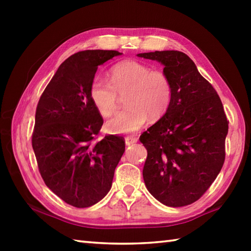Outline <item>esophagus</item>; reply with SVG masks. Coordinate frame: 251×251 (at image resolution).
I'll list each match as a JSON object with an SVG mask.
<instances>
[{
    "mask_svg": "<svg viewBox=\"0 0 251 251\" xmlns=\"http://www.w3.org/2000/svg\"><path fill=\"white\" fill-rule=\"evenodd\" d=\"M136 142H137V138L133 137V136H127L126 139H125L126 145H131V144H135Z\"/></svg>",
    "mask_w": 251,
    "mask_h": 251,
    "instance_id": "1",
    "label": "esophagus"
}]
</instances>
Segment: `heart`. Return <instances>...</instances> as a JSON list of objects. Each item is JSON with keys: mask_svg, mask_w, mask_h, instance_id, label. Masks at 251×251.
I'll return each mask as SVG.
<instances>
[{"mask_svg": "<svg viewBox=\"0 0 251 251\" xmlns=\"http://www.w3.org/2000/svg\"><path fill=\"white\" fill-rule=\"evenodd\" d=\"M125 96L127 107L106 123L113 134H133L150 120H159L171 107L174 86L163 71L152 70L145 63L124 61L109 71V82L100 77L93 79L90 97L103 117L112 116L118 107V96Z\"/></svg>", "mask_w": 251, "mask_h": 251, "instance_id": "obj_1", "label": "heart"}]
</instances>
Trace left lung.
<instances>
[{
	"instance_id": "8db88e82",
	"label": "left lung",
	"mask_w": 251,
	"mask_h": 251,
	"mask_svg": "<svg viewBox=\"0 0 251 251\" xmlns=\"http://www.w3.org/2000/svg\"><path fill=\"white\" fill-rule=\"evenodd\" d=\"M138 56L160 62L174 86L168 112L139 137L147 150L144 181L164 205H190L222 171L229 121L217 92L188 55L155 50Z\"/></svg>"
}]
</instances>
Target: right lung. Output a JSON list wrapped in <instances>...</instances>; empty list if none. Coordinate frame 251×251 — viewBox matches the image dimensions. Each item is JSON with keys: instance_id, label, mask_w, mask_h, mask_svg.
<instances>
[{"instance_id": "1", "label": "right lung", "mask_w": 251, "mask_h": 251, "mask_svg": "<svg viewBox=\"0 0 251 251\" xmlns=\"http://www.w3.org/2000/svg\"><path fill=\"white\" fill-rule=\"evenodd\" d=\"M117 55L104 50L73 54L59 65L36 107L32 147L41 176L55 195L77 208L107 195L125 151L121 136L96 141L104 121L90 97L97 67Z\"/></svg>"}]
</instances>
